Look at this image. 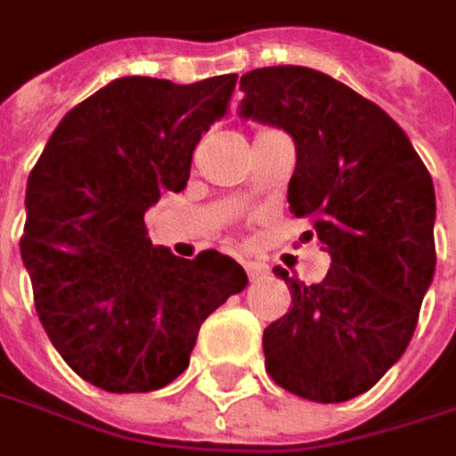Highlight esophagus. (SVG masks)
Returning a JSON list of instances; mask_svg holds the SVG:
<instances>
[{
    "mask_svg": "<svg viewBox=\"0 0 456 456\" xmlns=\"http://www.w3.org/2000/svg\"><path fill=\"white\" fill-rule=\"evenodd\" d=\"M245 270H248L249 281H263L267 273H270V270H267V265L257 263V260H248V263H245Z\"/></svg>",
    "mask_w": 456,
    "mask_h": 456,
    "instance_id": "34e87169",
    "label": "esophagus"
}]
</instances>
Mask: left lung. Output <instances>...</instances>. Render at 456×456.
<instances>
[{
	"instance_id": "1",
	"label": "left lung",
	"mask_w": 456,
	"mask_h": 456,
	"mask_svg": "<svg viewBox=\"0 0 456 456\" xmlns=\"http://www.w3.org/2000/svg\"><path fill=\"white\" fill-rule=\"evenodd\" d=\"M240 89L242 119L290 134V214L314 219L331 257L314 286L275 267L293 306L263 334L265 370L301 398L342 403L375 386L413 337L436 267L434 183L406 132L322 70L255 69Z\"/></svg>"
}]
</instances>
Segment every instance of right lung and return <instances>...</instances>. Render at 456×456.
Segmentation results:
<instances>
[{
    "label": "right lung",
    "mask_w": 456,
    "mask_h": 456,
    "mask_svg": "<svg viewBox=\"0 0 456 456\" xmlns=\"http://www.w3.org/2000/svg\"><path fill=\"white\" fill-rule=\"evenodd\" d=\"M234 84L237 73L186 86L114 78L61 119L32 168L22 263L50 342L91 386L173 383L208 314L248 286L229 255L183 260L145 229L163 193L186 189L193 150Z\"/></svg>",
    "instance_id": "1"
}]
</instances>
